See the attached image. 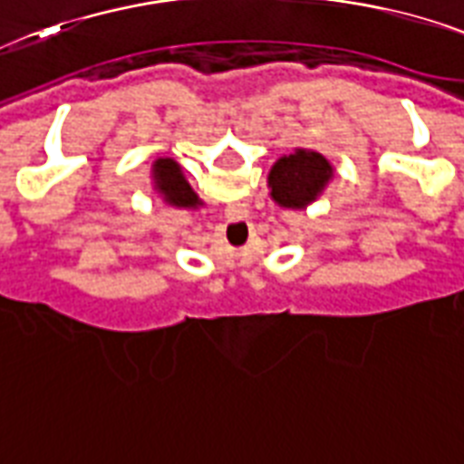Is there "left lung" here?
Here are the masks:
<instances>
[{"mask_svg": "<svg viewBox=\"0 0 464 464\" xmlns=\"http://www.w3.org/2000/svg\"><path fill=\"white\" fill-rule=\"evenodd\" d=\"M334 179V165L314 150H295L279 158L270 169L267 185L272 199L285 208H306Z\"/></svg>", "mask_w": 464, "mask_h": 464, "instance_id": "left-lung-1", "label": "left lung"}]
</instances>
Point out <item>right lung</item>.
Instances as JSON below:
<instances>
[{"mask_svg":"<svg viewBox=\"0 0 464 464\" xmlns=\"http://www.w3.org/2000/svg\"><path fill=\"white\" fill-rule=\"evenodd\" d=\"M153 182L155 189L162 194V199L169 207L177 208H197L201 204L199 197L194 194L189 182L182 175V168L172 158H160L153 165Z\"/></svg>","mask_w":464,"mask_h":464,"instance_id":"1","label":"right lung"}]
</instances>
